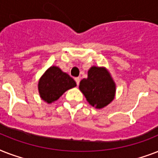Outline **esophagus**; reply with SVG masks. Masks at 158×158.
Masks as SVG:
<instances>
[{"mask_svg": "<svg viewBox=\"0 0 158 158\" xmlns=\"http://www.w3.org/2000/svg\"><path fill=\"white\" fill-rule=\"evenodd\" d=\"M74 80H75V82H76L77 85H79V81H80V79H79V77H77V78H74Z\"/></svg>", "mask_w": 158, "mask_h": 158, "instance_id": "1", "label": "esophagus"}]
</instances>
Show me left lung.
Masks as SVG:
<instances>
[{
    "label": "left lung",
    "instance_id": "left-lung-1",
    "mask_svg": "<svg viewBox=\"0 0 158 158\" xmlns=\"http://www.w3.org/2000/svg\"><path fill=\"white\" fill-rule=\"evenodd\" d=\"M79 89L89 104L102 108L114 98L115 86L110 74L104 68L94 66L88 72V78L80 81Z\"/></svg>",
    "mask_w": 158,
    "mask_h": 158
}]
</instances>
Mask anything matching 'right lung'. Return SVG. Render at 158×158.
Masks as SVG:
<instances>
[{
    "mask_svg": "<svg viewBox=\"0 0 158 158\" xmlns=\"http://www.w3.org/2000/svg\"><path fill=\"white\" fill-rule=\"evenodd\" d=\"M76 86V83L69 74L56 66H52L45 72L38 83L41 98L51 103L56 101L64 92Z\"/></svg>",
    "mask_w": 158,
    "mask_h": 158,
    "instance_id": "right-lung-1",
    "label": "right lung"
}]
</instances>
